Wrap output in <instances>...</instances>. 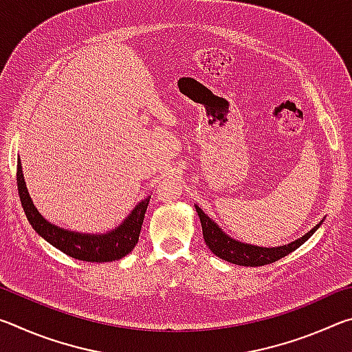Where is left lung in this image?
<instances>
[{
  "instance_id": "left-lung-1",
  "label": "left lung",
  "mask_w": 352,
  "mask_h": 352,
  "mask_svg": "<svg viewBox=\"0 0 352 352\" xmlns=\"http://www.w3.org/2000/svg\"><path fill=\"white\" fill-rule=\"evenodd\" d=\"M195 210L199 212L201 230H204V239L206 245L210 247L211 252L222 258L223 261H228L231 264L236 265H243V267H259V265H267L272 264L278 259L284 258L289 253L294 252L300 245H302L309 237H311L320 223L317 226L306 233L300 239L294 241L289 245L276 247V248H264V247H256V245H248V243L237 242L231 237L226 236L222 230L219 228L216 222L206 216V214L200 210L199 206H195Z\"/></svg>"
}]
</instances>
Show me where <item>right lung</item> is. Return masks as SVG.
Returning a JSON list of instances; mask_svg holds the SVG:
<instances>
[{"label":"right lung","instance_id":"right-lung-1","mask_svg":"<svg viewBox=\"0 0 352 352\" xmlns=\"http://www.w3.org/2000/svg\"><path fill=\"white\" fill-rule=\"evenodd\" d=\"M16 186L23 210H25L29 223L37 233L51 245L60 250L71 258L87 262H111L127 256L135 248L140 239L142 220L147 210L148 200H142L135 208L132 214L124 220L121 226L107 234H80L74 231L62 230L43 219V216L34 206L26 189L25 177H23L20 158L16 162Z\"/></svg>","mask_w":352,"mask_h":352}]
</instances>
